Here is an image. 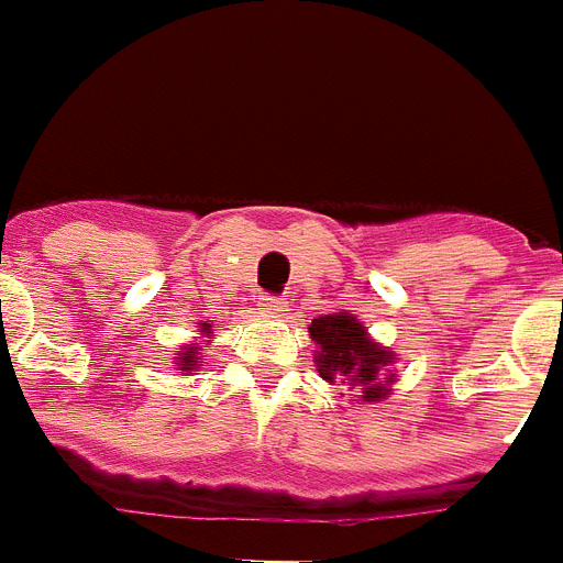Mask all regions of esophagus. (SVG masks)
<instances>
[{
    "label": "esophagus",
    "mask_w": 563,
    "mask_h": 563,
    "mask_svg": "<svg viewBox=\"0 0 563 563\" xmlns=\"http://www.w3.org/2000/svg\"><path fill=\"white\" fill-rule=\"evenodd\" d=\"M257 309L266 314H280L286 312V300L283 297H272V295H260L257 297Z\"/></svg>",
    "instance_id": "obj_1"
}]
</instances>
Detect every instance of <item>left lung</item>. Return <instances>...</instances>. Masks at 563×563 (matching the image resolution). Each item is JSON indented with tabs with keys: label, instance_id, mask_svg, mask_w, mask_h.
Here are the masks:
<instances>
[{
	"label": "left lung",
	"instance_id": "left-lung-1",
	"mask_svg": "<svg viewBox=\"0 0 563 563\" xmlns=\"http://www.w3.org/2000/svg\"><path fill=\"white\" fill-rule=\"evenodd\" d=\"M309 335L318 344L314 367L327 382H341L361 390V401H382L390 396V378L382 382V369L393 364L387 346L376 344L367 335V327L350 312L321 314L309 327Z\"/></svg>",
	"mask_w": 563,
	"mask_h": 563
}]
</instances>
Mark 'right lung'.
<instances>
[{"instance_id": "right-lung-1", "label": "right lung", "mask_w": 563, "mask_h": 563, "mask_svg": "<svg viewBox=\"0 0 563 563\" xmlns=\"http://www.w3.org/2000/svg\"><path fill=\"white\" fill-rule=\"evenodd\" d=\"M199 332H202V335H208V323H202V329H199ZM176 355H178L176 367L185 369V373H190V369H196V367H202V361H199V346L187 344V346H181Z\"/></svg>"}]
</instances>
